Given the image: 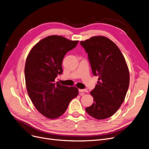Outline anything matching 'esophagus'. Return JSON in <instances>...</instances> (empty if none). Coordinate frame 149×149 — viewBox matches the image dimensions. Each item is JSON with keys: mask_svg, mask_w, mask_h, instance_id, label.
<instances>
[{"mask_svg": "<svg viewBox=\"0 0 149 149\" xmlns=\"http://www.w3.org/2000/svg\"><path fill=\"white\" fill-rule=\"evenodd\" d=\"M79 92H87L88 91L87 89H79Z\"/></svg>", "mask_w": 149, "mask_h": 149, "instance_id": "obj_1", "label": "esophagus"}]
</instances>
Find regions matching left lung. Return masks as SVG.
Instances as JSON below:
<instances>
[{"label":"left lung","instance_id":"obj_1","mask_svg":"<svg viewBox=\"0 0 149 149\" xmlns=\"http://www.w3.org/2000/svg\"><path fill=\"white\" fill-rule=\"evenodd\" d=\"M81 45L88 54L92 73L98 81L91 94L94 103L86 112L98 120L114 115L125 98L130 74L125 59L117 46L109 38L95 36Z\"/></svg>","mask_w":149,"mask_h":149}]
</instances>
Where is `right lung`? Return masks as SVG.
<instances>
[{
  "mask_svg": "<svg viewBox=\"0 0 149 149\" xmlns=\"http://www.w3.org/2000/svg\"><path fill=\"white\" fill-rule=\"evenodd\" d=\"M78 42L51 35L35 45L27 57L24 74L29 97L35 108L47 118L61 116L71 100L78 96L76 87L54 82L58 74L62 73L64 56Z\"/></svg>",
  "mask_w": 149,
  "mask_h": 149,
  "instance_id": "add662e5",
  "label": "right lung"
}]
</instances>
